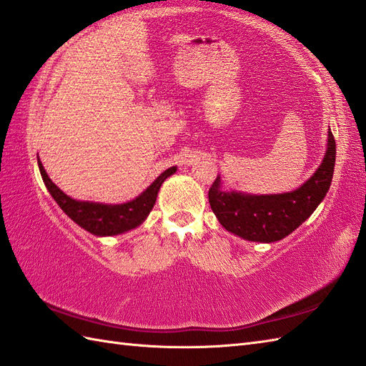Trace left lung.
Masks as SVG:
<instances>
[{
  "instance_id": "left-lung-1",
  "label": "left lung",
  "mask_w": 366,
  "mask_h": 366,
  "mask_svg": "<svg viewBox=\"0 0 366 366\" xmlns=\"http://www.w3.org/2000/svg\"><path fill=\"white\" fill-rule=\"evenodd\" d=\"M337 145L329 129L327 149L320 167L297 189L282 194H246L224 191L217 175L208 200L227 232L255 242L280 241L312 216L326 197L334 177Z\"/></svg>"
}]
</instances>
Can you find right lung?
Returning a JSON list of instances; mask_svg holds the SVG:
<instances>
[{
    "mask_svg": "<svg viewBox=\"0 0 366 366\" xmlns=\"http://www.w3.org/2000/svg\"><path fill=\"white\" fill-rule=\"evenodd\" d=\"M37 164L46 189L56 200V204L61 207V209L73 222H76L81 229L95 234V237H116V234L125 233L139 227L153 209L161 184L164 183L167 177L177 172V166L169 167L136 199L125 202V204L112 205L100 204V202L71 199L51 182V178L48 177L46 170L39 158Z\"/></svg>",
    "mask_w": 366,
    "mask_h": 366,
    "instance_id": "add662e5",
    "label": "right lung"
}]
</instances>
